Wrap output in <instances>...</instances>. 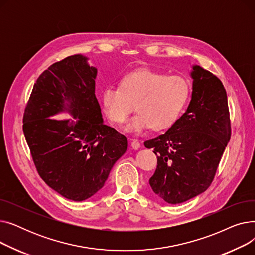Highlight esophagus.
I'll use <instances>...</instances> for the list:
<instances>
[{
  "instance_id": "34e87169",
  "label": "esophagus",
  "mask_w": 255,
  "mask_h": 255,
  "mask_svg": "<svg viewBox=\"0 0 255 255\" xmlns=\"http://www.w3.org/2000/svg\"><path fill=\"white\" fill-rule=\"evenodd\" d=\"M131 146H132V149L138 150V149L140 148V143H139V141L136 140V139H132V140H131Z\"/></svg>"
}]
</instances>
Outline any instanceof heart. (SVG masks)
Returning a JSON list of instances; mask_svg holds the SVG:
<instances>
[{
  "label": "heart",
  "mask_w": 255,
  "mask_h": 255,
  "mask_svg": "<svg viewBox=\"0 0 255 255\" xmlns=\"http://www.w3.org/2000/svg\"><path fill=\"white\" fill-rule=\"evenodd\" d=\"M190 93L187 78L142 68L125 73L120 87H106L101 100L106 116L116 124L126 122L136 103L138 113L126 125L128 132L162 131L177 123Z\"/></svg>",
  "instance_id": "obj_1"
}]
</instances>
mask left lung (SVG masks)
I'll return each mask as SVG.
<instances>
[{
	"mask_svg": "<svg viewBox=\"0 0 255 255\" xmlns=\"http://www.w3.org/2000/svg\"><path fill=\"white\" fill-rule=\"evenodd\" d=\"M190 76L192 93L186 113L164 134L144 141L158 158L151 188L171 205L208 189L231 138L227 96L220 79L198 65L192 66Z\"/></svg>",
	"mask_w": 255,
	"mask_h": 255,
	"instance_id": "8db88e82",
	"label": "left lung"
}]
</instances>
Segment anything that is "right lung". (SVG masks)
<instances>
[{
	"label": "right lung",
	"instance_id": "obj_1",
	"mask_svg": "<svg viewBox=\"0 0 255 255\" xmlns=\"http://www.w3.org/2000/svg\"><path fill=\"white\" fill-rule=\"evenodd\" d=\"M88 60L74 55L49 66L36 80L22 120L39 176L74 202L96 194L128 148L127 138L103 123L97 69ZM61 112L73 119L50 118Z\"/></svg>",
	"mask_w": 255,
	"mask_h": 255
}]
</instances>
